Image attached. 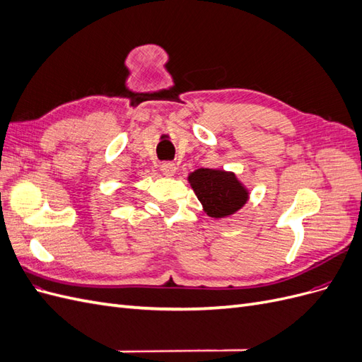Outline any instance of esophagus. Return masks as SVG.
<instances>
[{
    "label": "esophagus",
    "instance_id": "obj_1",
    "mask_svg": "<svg viewBox=\"0 0 362 362\" xmlns=\"http://www.w3.org/2000/svg\"><path fill=\"white\" fill-rule=\"evenodd\" d=\"M161 172L166 175V177H173L175 172H177V164L172 161H164L161 164Z\"/></svg>",
    "mask_w": 362,
    "mask_h": 362
}]
</instances>
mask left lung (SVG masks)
I'll return each instance as SVG.
<instances>
[{
    "label": "left lung",
    "mask_w": 362,
    "mask_h": 362,
    "mask_svg": "<svg viewBox=\"0 0 362 362\" xmlns=\"http://www.w3.org/2000/svg\"><path fill=\"white\" fill-rule=\"evenodd\" d=\"M189 181L205 213L211 217L234 214L247 201V192L231 172L198 169L190 173Z\"/></svg>",
    "instance_id": "obj_1"
}]
</instances>
